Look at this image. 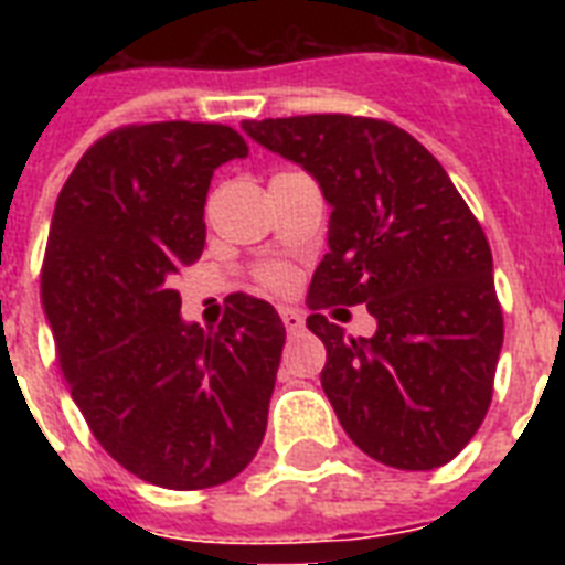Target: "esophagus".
<instances>
[{"instance_id":"34e87169","label":"esophagus","mask_w":565,"mask_h":565,"mask_svg":"<svg viewBox=\"0 0 565 565\" xmlns=\"http://www.w3.org/2000/svg\"><path fill=\"white\" fill-rule=\"evenodd\" d=\"M281 322L287 328V334H299L301 328H305V317L292 308H281Z\"/></svg>"}]
</instances>
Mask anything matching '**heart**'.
Returning <instances> with one entry per match:
<instances>
[{
  "mask_svg": "<svg viewBox=\"0 0 565 565\" xmlns=\"http://www.w3.org/2000/svg\"><path fill=\"white\" fill-rule=\"evenodd\" d=\"M260 278H264V284H269L273 290H290L292 287V273L287 266H266L264 273H260Z\"/></svg>",
  "mask_w": 565,
  "mask_h": 565,
  "instance_id": "obj_1",
  "label": "heart"
}]
</instances>
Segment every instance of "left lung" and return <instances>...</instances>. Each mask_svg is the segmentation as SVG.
<instances>
[{"mask_svg": "<svg viewBox=\"0 0 565 565\" xmlns=\"http://www.w3.org/2000/svg\"><path fill=\"white\" fill-rule=\"evenodd\" d=\"M255 143L299 163L328 207V255L308 290L326 343L322 390L377 463L425 472L481 428L504 343L492 252L443 163L393 122L345 114L246 119ZM366 303L372 338L318 313Z\"/></svg>", "mask_w": 565, "mask_h": 565, "instance_id": "8db88e82", "label": "left lung"}]
</instances>
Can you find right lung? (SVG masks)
I'll use <instances>...</instances> for the list:
<instances>
[{
  "label": "right lung",
  "mask_w": 565,
  "mask_h": 565,
  "mask_svg": "<svg viewBox=\"0 0 565 565\" xmlns=\"http://www.w3.org/2000/svg\"><path fill=\"white\" fill-rule=\"evenodd\" d=\"M246 154L213 122L119 128L84 152L52 213L40 301L73 402L119 466L167 490L231 481L266 434L281 317L234 292L204 331L172 287L202 255L213 170Z\"/></svg>",
  "instance_id": "obj_1"
}]
</instances>
